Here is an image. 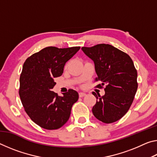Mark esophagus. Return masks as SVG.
Listing matches in <instances>:
<instances>
[{"mask_svg":"<svg viewBox=\"0 0 157 157\" xmlns=\"http://www.w3.org/2000/svg\"><path fill=\"white\" fill-rule=\"evenodd\" d=\"M85 95H86V94H85V93H83V92H79V98H82V97L85 96Z\"/></svg>","mask_w":157,"mask_h":157,"instance_id":"1","label":"esophagus"}]
</instances>
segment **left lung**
<instances>
[{"mask_svg": "<svg viewBox=\"0 0 157 157\" xmlns=\"http://www.w3.org/2000/svg\"><path fill=\"white\" fill-rule=\"evenodd\" d=\"M82 50L94 61L98 89L105 87V94L98 96L92 109L94 116L105 123L120 120L129 109L136 94L137 71L131 57L109 44H101Z\"/></svg>", "mask_w": 157, "mask_h": 157, "instance_id": "obj_1", "label": "left lung"}]
</instances>
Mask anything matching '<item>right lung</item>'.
Listing matches in <instances>:
<instances>
[{
	"label": "right lung",
	"mask_w": 157,
	"mask_h": 157,
	"mask_svg": "<svg viewBox=\"0 0 157 157\" xmlns=\"http://www.w3.org/2000/svg\"><path fill=\"white\" fill-rule=\"evenodd\" d=\"M79 46L58 48L49 46L27 58L20 75L19 96L30 119L46 129H57L68 121L78 93L69 89L59 96L52 89L62 75L66 62Z\"/></svg>",
	"instance_id": "right-lung-1"
}]
</instances>
